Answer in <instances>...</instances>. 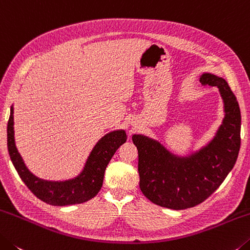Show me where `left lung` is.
Returning a JSON list of instances; mask_svg holds the SVG:
<instances>
[{
  "mask_svg": "<svg viewBox=\"0 0 250 250\" xmlns=\"http://www.w3.org/2000/svg\"><path fill=\"white\" fill-rule=\"evenodd\" d=\"M199 81L218 87L224 101L223 123L206 146L179 157L144 135L132 137L138 150L142 193L156 205L175 210L194 207L209 197L232 169L240 148V109L228 83L210 73Z\"/></svg>",
  "mask_w": 250,
  "mask_h": 250,
  "instance_id": "1",
  "label": "left lung"
}]
</instances>
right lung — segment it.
Segmentation results:
<instances>
[{"mask_svg": "<svg viewBox=\"0 0 250 250\" xmlns=\"http://www.w3.org/2000/svg\"><path fill=\"white\" fill-rule=\"evenodd\" d=\"M13 106L7 123V149L16 171L33 194L53 206H66L85 203L95 197L103 185L105 169L118 147L126 142L124 129L114 130L102 137L94 146L82 173L64 182L44 181L28 170L15 146Z\"/></svg>", "mask_w": 250, "mask_h": 250, "instance_id": "1", "label": "right lung"}]
</instances>
